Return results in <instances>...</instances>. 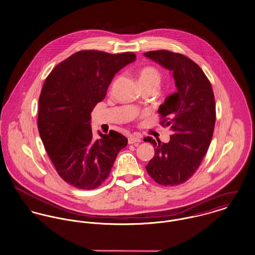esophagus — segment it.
Instances as JSON below:
<instances>
[{"instance_id": "esophagus-1", "label": "esophagus", "mask_w": 255, "mask_h": 255, "mask_svg": "<svg viewBox=\"0 0 255 255\" xmlns=\"http://www.w3.org/2000/svg\"><path fill=\"white\" fill-rule=\"evenodd\" d=\"M128 142L130 144H135V145H138V143L140 142V138L136 136V135H131L130 137H128Z\"/></svg>"}]
</instances>
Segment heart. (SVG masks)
Instances as JSON below:
<instances>
[{
  "label": "heart",
  "instance_id": "obj_1",
  "mask_svg": "<svg viewBox=\"0 0 255 255\" xmlns=\"http://www.w3.org/2000/svg\"><path fill=\"white\" fill-rule=\"evenodd\" d=\"M161 80V75L154 67H144L138 73L139 84H154L158 85Z\"/></svg>",
  "mask_w": 255,
  "mask_h": 255
}]
</instances>
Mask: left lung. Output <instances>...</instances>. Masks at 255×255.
I'll return each mask as SVG.
<instances>
[{
  "label": "left lung",
  "instance_id": "8db88e82",
  "mask_svg": "<svg viewBox=\"0 0 255 255\" xmlns=\"http://www.w3.org/2000/svg\"><path fill=\"white\" fill-rule=\"evenodd\" d=\"M144 56L173 73L176 92L160 106L163 126L173 131L169 142L148 141L155 154L145 166L157 183L168 186L185 182L196 172L207 153L216 123V102L210 80L191 59L168 50H153Z\"/></svg>",
  "mask_w": 255,
  "mask_h": 255
}]
</instances>
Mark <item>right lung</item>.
<instances>
[{
  "label": "right lung",
  "mask_w": 255,
  "mask_h": 255,
  "mask_svg": "<svg viewBox=\"0 0 255 255\" xmlns=\"http://www.w3.org/2000/svg\"><path fill=\"white\" fill-rule=\"evenodd\" d=\"M135 59L133 52L81 50L58 64L43 83L39 136L59 176L77 188L100 186L127 145V137L113 130L94 138L90 119L116 74Z\"/></svg>",
  "instance_id": "1"
}]
</instances>
